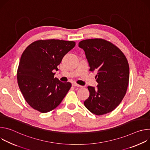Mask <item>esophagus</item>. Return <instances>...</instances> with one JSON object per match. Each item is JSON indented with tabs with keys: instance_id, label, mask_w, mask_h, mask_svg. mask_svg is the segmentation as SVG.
<instances>
[{
	"instance_id": "34e87169",
	"label": "esophagus",
	"mask_w": 150,
	"mask_h": 150,
	"mask_svg": "<svg viewBox=\"0 0 150 150\" xmlns=\"http://www.w3.org/2000/svg\"><path fill=\"white\" fill-rule=\"evenodd\" d=\"M72 85H73V86H74V87H82V85H79V84H78V83H74L72 84Z\"/></svg>"
}]
</instances>
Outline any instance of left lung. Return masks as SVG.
Here are the masks:
<instances>
[{
  "label": "left lung",
  "mask_w": 150,
  "mask_h": 150,
  "mask_svg": "<svg viewBox=\"0 0 150 150\" xmlns=\"http://www.w3.org/2000/svg\"><path fill=\"white\" fill-rule=\"evenodd\" d=\"M90 65L97 72V87L88 86L90 96L83 102L96 115L112 112L125 97L129 79V67L123 53L110 41L103 38L87 39L79 42Z\"/></svg>",
  "instance_id": "obj_1"
}]
</instances>
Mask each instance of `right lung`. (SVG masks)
<instances>
[{
  "mask_svg": "<svg viewBox=\"0 0 150 150\" xmlns=\"http://www.w3.org/2000/svg\"><path fill=\"white\" fill-rule=\"evenodd\" d=\"M75 42L56 39L39 40L30 44L21 55L17 70L19 89L31 108L47 113L60 104L71 87L70 82L54 78L63 56Z\"/></svg>",
  "mask_w": 150,
  "mask_h": 150,
  "instance_id": "1",
  "label": "right lung"
}]
</instances>
